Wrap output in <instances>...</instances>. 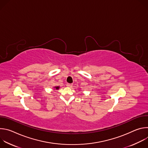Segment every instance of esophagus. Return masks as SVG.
<instances>
[{
    "instance_id": "obj_1",
    "label": "esophagus",
    "mask_w": 148,
    "mask_h": 148,
    "mask_svg": "<svg viewBox=\"0 0 148 148\" xmlns=\"http://www.w3.org/2000/svg\"><path fill=\"white\" fill-rule=\"evenodd\" d=\"M67 86L68 87L71 88V87H73V84H70V83H67Z\"/></svg>"
}]
</instances>
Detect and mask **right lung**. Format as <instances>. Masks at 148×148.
Wrapping results in <instances>:
<instances>
[{
    "label": "right lung",
    "mask_w": 148,
    "mask_h": 148,
    "mask_svg": "<svg viewBox=\"0 0 148 148\" xmlns=\"http://www.w3.org/2000/svg\"><path fill=\"white\" fill-rule=\"evenodd\" d=\"M55 88H56V89H58V88H59V87H56Z\"/></svg>",
    "instance_id": "obj_1"
}]
</instances>
